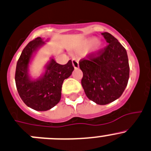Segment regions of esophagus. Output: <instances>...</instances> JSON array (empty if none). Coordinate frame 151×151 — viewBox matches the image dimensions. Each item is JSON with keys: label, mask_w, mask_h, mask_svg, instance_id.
I'll return each mask as SVG.
<instances>
[{"label": "esophagus", "mask_w": 151, "mask_h": 151, "mask_svg": "<svg viewBox=\"0 0 151 151\" xmlns=\"http://www.w3.org/2000/svg\"><path fill=\"white\" fill-rule=\"evenodd\" d=\"M72 65L75 69L78 68H79V60H78L76 59V58H74V59L72 60Z\"/></svg>", "instance_id": "1"}]
</instances>
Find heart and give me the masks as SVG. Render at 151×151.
<instances>
[{"label": "heart", "mask_w": 151, "mask_h": 151, "mask_svg": "<svg viewBox=\"0 0 151 151\" xmlns=\"http://www.w3.org/2000/svg\"><path fill=\"white\" fill-rule=\"evenodd\" d=\"M94 45L95 46L94 49H93V52L96 54H98L99 52H101L104 49V47H105V45L102 42H98L97 37H91V38L86 40L83 43V44L80 47V50L82 52H86V51L88 50L90 48H91Z\"/></svg>", "instance_id": "heart-1"}]
</instances>
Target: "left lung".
Returning a JSON list of instances; mask_svg holds the SVG:
<instances>
[{
  "label": "left lung",
  "instance_id": "1",
  "mask_svg": "<svg viewBox=\"0 0 151 151\" xmlns=\"http://www.w3.org/2000/svg\"><path fill=\"white\" fill-rule=\"evenodd\" d=\"M107 46L96 58L83 60L80 68L83 73L81 80L86 95L98 105H106L121 96L129 79L127 52L114 37L102 33Z\"/></svg>",
  "mask_w": 151,
  "mask_h": 151
}]
</instances>
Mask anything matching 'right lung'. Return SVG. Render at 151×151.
<instances>
[{
  "label": "right lung",
  "mask_w": 151,
  "mask_h": 151,
  "mask_svg": "<svg viewBox=\"0 0 151 151\" xmlns=\"http://www.w3.org/2000/svg\"><path fill=\"white\" fill-rule=\"evenodd\" d=\"M49 40L39 37L29 42L16 66L15 83L19 95L28 107L37 111H48L60 102L64 80L68 78L74 69L71 60L60 65L52 56L40 77L35 78L31 75L29 68L35 55Z\"/></svg>",
  "instance_id": "right-lung-1"
}]
</instances>
